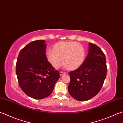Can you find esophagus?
<instances>
[{
    "mask_svg": "<svg viewBox=\"0 0 123 123\" xmlns=\"http://www.w3.org/2000/svg\"><path fill=\"white\" fill-rule=\"evenodd\" d=\"M59 74H60V75H61V76H62V75H63L66 74V73H65V72H60Z\"/></svg>",
    "mask_w": 123,
    "mask_h": 123,
    "instance_id": "obj_1",
    "label": "esophagus"
}]
</instances>
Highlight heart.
Listing matches in <instances>:
<instances>
[{
	"label": "heart",
	"instance_id": "1",
	"mask_svg": "<svg viewBox=\"0 0 123 123\" xmlns=\"http://www.w3.org/2000/svg\"><path fill=\"white\" fill-rule=\"evenodd\" d=\"M51 51L47 53L46 57L55 68L61 66L62 59L65 65L71 70L79 68L85 61V48L82 44L75 42H59L53 46Z\"/></svg>",
	"mask_w": 123,
	"mask_h": 123
}]
</instances>
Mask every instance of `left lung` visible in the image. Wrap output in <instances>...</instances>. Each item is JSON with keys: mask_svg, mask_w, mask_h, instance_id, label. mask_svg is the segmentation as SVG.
Wrapping results in <instances>:
<instances>
[{"mask_svg": "<svg viewBox=\"0 0 123 123\" xmlns=\"http://www.w3.org/2000/svg\"><path fill=\"white\" fill-rule=\"evenodd\" d=\"M106 70L105 55L98 47L89 42L88 54L83 64L69 73V94L80 101L89 100L96 96L103 86Z\"/></svg>", "mask_w": 123, "mask_h": 123, "instance_id": "1", "label": "left lung"}]
</instances>
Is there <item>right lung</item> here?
<instances>
[{
	"mask_svg": "<svg viewBox=\"0 0 123 123\" xmlns=\"http://www.w3.org/2000/svg\"><path fill=\"white\" fill-rule=\"evenodd\" d=\"M44 40L31 42L18 54L16 74L20 87L31 98L41 99L52 93L59 72L48 62Z\"/></svg>",
	"mask_w": 123,
	"mask_h": 123,
	"instance_id": "add662e5",
	"label": "right lung"
}]
</instances>
